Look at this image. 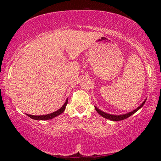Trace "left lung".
<instances>
[{
  "instance_id": "1",
  "label": "left lung",
  "mask_w": 161,
  "mask_h": 161,
  "mask_svg": "<svg viewBox=\"0 0 161 161\" xmlns=\"http://www.w3.org/2000/svg\"><path fill=\"white\" fill-rule=\"evenodd\" d=\"M146 100L147 99H145V101H143V103L140 105V106H138L137 108L135 109V110H132V111L129 112V113H127V114H121V115H113V114H107V113H105L104 111H102V110H99V109L97 108H96L95 106V108L96 111L100 115H101V116H103L104 118H106V119H110V120H112V121H119V120H123V119H126V118H128L130 116H132V114H134L136 112H137L139 109H141L142 107H143L144 104L145 103Z\"/></svg>"
}]
</instances>
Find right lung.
Returning <instances> with one entry per match:
<instances>
[{
  "label": "right lung",
  "mask_w": 161,
  "mask_h": 161,
  "mask_svg": "<svg viewBox=\"0 0 161 161\" xmlns=\"http://www.w3.org/2000/svg\"><path fill=\"white\" fill-rule=\"evenodd\" d=\"M68 99H66V102L64 103V105L60 108L59 110H57V111L51 113V114H46V115H42V116H35V115H30V114H26V115L29 116V117L32 118L33 119H36V120H47V119H53V118L56 117V116H59L60 114H61L62 113H64V110L66 109V106L67 104Z\"/></svg>",
  "instance_id": "right-lung-1"
}]
</instances>
